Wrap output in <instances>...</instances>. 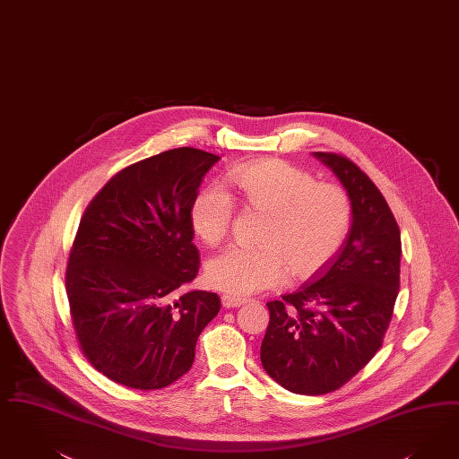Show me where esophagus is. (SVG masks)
<instances>
[{"mask_svg": "<svg viewBox=\"0 0 459 459\" xmlns=\"http://www.w3.org/2000/svg\"><path fill=\"white\" fill-rule=\"evenodd\" d=\"M247 302V299L246 297H236V295H221V306L223 307H227V309H230V307H238V306H242V304H246Z\"/></svg>", "mask_w": 459, "mask_h": 459, "instance_id": "34e87169", "label": "esophagus"}]
</instances>
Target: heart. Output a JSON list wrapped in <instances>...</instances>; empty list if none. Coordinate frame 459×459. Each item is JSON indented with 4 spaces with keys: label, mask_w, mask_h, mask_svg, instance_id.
I'll return each instance as SVG.
<instances>
[{
    "label": "heart",
    "mask_w": 459,
    "mask_h": 459,
    "mask_svg": "<svg viewBox=\"0 0 459 459\" xmlns=\"http://www.w3.org/2000/svg\"><path fill=\"white\" fill-rule=\"evenodd\" d=\"M229 184L247 208L268 215L263 247H229L206 263L212 287L230 295H249L281 287L289 273L311 278L338 253L351 223L349 193L331 183H316L311 172L278 159L238 165ZM236 204L221 186H206L189 210L203 242L215 246L232 227Z\"/></svg>",
    "instance_id": "1"
}]
</instances>
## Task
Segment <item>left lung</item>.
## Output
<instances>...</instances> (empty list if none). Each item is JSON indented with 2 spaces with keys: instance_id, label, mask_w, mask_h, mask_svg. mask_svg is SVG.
I'll return each mask as SVG.
<instances>
[{
  "instance_id": "left-lung-1",
  "label": "left lung",
  "mask_w": 459,
  "mask_h": 459,
  "mask_svg": "<svg viewBox=\"0 0 459 459\" xmlns=\"http://www.w3.org/2000/svg\"><path fill=\"white\" fill-rule=\"evenodd\" d=\"M345 186L351 227L338 255L294 294L268 302L261 364L297 394L347 385L381 349L400 290V227L383 193L350 159L316 152Z\"/></svg>"
}]
</instances>
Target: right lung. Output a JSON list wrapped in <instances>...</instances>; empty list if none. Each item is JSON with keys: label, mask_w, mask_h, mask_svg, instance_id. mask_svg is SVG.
<instances>
[{"label": "right lung", "mask_w": 459, "mask_h": 459, "mask_svg": "<svg viewBox=\"0 0 459 459\" xmlns=\"http://www.w3.org/2000/svg\"><path fill=\"white\" fill-rule=\"evenodd\" d=\"M219 160L167 150L119 170L83 212L65 275L70 316L85 359L117 385L148 391L183 377L221 311L219 295L183 292L200 270L191 203Z\"/></svg>", "instance_id": "right-lung-1"}]
</instances>
